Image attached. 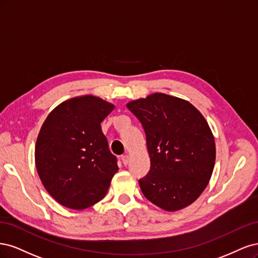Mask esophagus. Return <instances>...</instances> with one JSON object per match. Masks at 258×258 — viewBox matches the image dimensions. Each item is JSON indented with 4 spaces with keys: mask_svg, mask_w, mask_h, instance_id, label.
I'll return each mask as SVG.
<instances>
[{
    "mask_svg": "<svg viewBox=\"0 0 258 258\" xmlns=\"http://www.w3.org/2000/svg\"><path fill=\"white\" fill-rule=\"evenodd\" d=\"M121 160H122V163L123 165H127L128 163V160H130V156L127 154H124L121 156Z\"/></svg>",
    "mask_w": 258,
    "mask_h": 258,
    "instance_id": "esophagus-1",
    "label": "esophagus"
}]
</instances>
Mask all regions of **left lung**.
<instances>
[{
  "label": "left lung",
  "instance_id": "left-lung-1",
  "mask_svg": "<svg viewBox=\"0 0 258 258\" xmlns=\"http://www.w3.org/2000/svg\"><path fill=\"white\" fill-rule=\"evenodd\" d=\"M143 125L150 170L139 180L145 197L166 211L189 206L209 183L215 143L204 115L184 99L164 93L130 102Z\"/></svg>",
  "mask_w": 258,
  "mask_h": 258
}]
</instances>
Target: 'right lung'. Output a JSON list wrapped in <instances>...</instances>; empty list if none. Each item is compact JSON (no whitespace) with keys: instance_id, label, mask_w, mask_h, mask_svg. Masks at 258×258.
<instances>
[{"instance_id":"add662e5","label":"right lung","mask_w":258,"mask_h":258,"mask_svg":"<svg viewBox=\"0 0 258 258\" xmlns=\"http://www.w3.org/2000/svg\"><path fill=\"white\" fill-rule=\"evenodd\" d=\"M114 106L85 95L65 101L48 114L35 146L41 183L55 201L74 210L105 197L119 167L101 123Z\"/></svg>"}]
</instances>
